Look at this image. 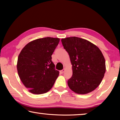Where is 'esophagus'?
Returning <instances> with one entry per match:
<instances>
[{"mask_svg":"<svg viewBox=\"0 0 120 120\" xmlns=\"http://www.w3.org/2000/svg\"><path fill=\"white\" fill-rule=\"evenodd\" d=\"M64 71H65V69H64L60 70V72L61 73V74H63V73L64 72Z\"/></svg>","mask_w":120,"mask_h":120,"instance_id":"34e87169","label":"esophagus"}]
</instances>
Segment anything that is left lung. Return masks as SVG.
Instances as JSON below:
<instances>
[{
	"label": "left lung",
	"instance_id": "1",
	"mask_svg": "<svg viewBox=\"0 0 120 120\" xmlns=\"http://www.w3.org/2000/svg\"><path fill=\"white\" fill-rule=\"evenodd\" d=\"M61 42L72 64V76L68 80L70 89L79 94H88L95 90L106 71L101 51L88 41L75 36L62 38Z\"/></svg>",
	"mask_w": 120,
	"mask_h": 120
}]
</instances>
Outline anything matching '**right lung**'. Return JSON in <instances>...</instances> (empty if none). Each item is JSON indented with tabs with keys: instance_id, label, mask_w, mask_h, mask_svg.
I'll return each mask as SVG.
<instances>
[{
	"instance_id": "obj_1",
	"label": "right lung",
	"mask_w": 120,
	"mask_h": 120,
	"mask_svg": "<svg viewBox=\"0 0 120 120\" xmlns=\"http://www.w3.org/2000/svg\"><path fill=\"white\" fill-rule=\"evenodd\" d=\"M60 38H38L24 46L18 57V74L24 86L34 94L49 91L59 74L52 61V54Z\"/></svg>"
}]
</instances>
